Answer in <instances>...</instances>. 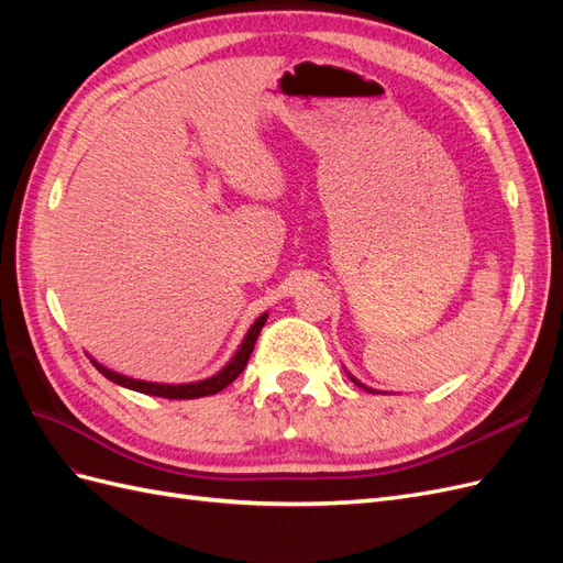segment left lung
<instances>
[{
  "instance_id": "8db88e82",
  "label": "left lung",
  "mask_w": 563,
  "mask_h": 563,
  "mask_svg": "<svg viewBox=\"0 0 563 563\" xmlns=\"http://www.w3.org/2000/svg\"><path fill=\"white\" fill-rule=\"evenodd\" d=\"M352 380H354V378H352ZM354 385H360V383H356V380H354ZM364 389H368V387H364ZM368 391H371V389H368Z\"/></svg>"
}]
</instances>
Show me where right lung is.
I'll list each match as a JSON object with an SVG mask.
<instances>
[{"label":"right lung","mask_w":563,"mask_h":563,"mask_svg":"<svg viewBox=\"0 0 563 563\" xmlns=\"http://www.w3.org/2000/svg\"><path fill=\"white\" fill-rule=\"evenodd\" d=\"M265 319L267 314L258 317V321L253 323L251 331L246 333L242 347L236 350V354L232 356V362L218 373V376L209 378V380H201V383H190V385H157V383H143V380H133V378H126V376H119V373L100 366L98 362H93V366L103 373V376L117 385L122 387H129V389H135V391H143V395H152V397H164V399H197V397H209V395H216V391H220L223 387H228L230 383L236 380V376L246 368L249 364V356L255 347V340H258V333L261 329L265 327Z\"/></svg>","instance_id":"add662e5"}]
</instances>
